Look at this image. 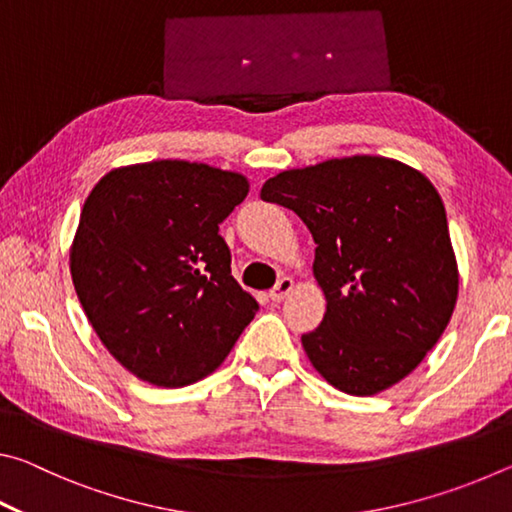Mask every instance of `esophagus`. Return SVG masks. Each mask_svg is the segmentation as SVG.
Segmentation results:
<instances>
[{
  "label": "esophagus",
  "instance_id": "1",
  "mask_svg": "<svg viewBox=\"0 0 512 512\" xmlns=\"http://www.w3.org/2000/svg\"><path fill=\"white\" fill-rule=\"evenodd\" d=\"M291 291H293V280H291V277H282V280H277V284L271 289V293H268V296H271V300L280 302V300L287 298Z\"/></svg>",
  "mask_w": 512,
  "mask_h": 512
}]
</instances>
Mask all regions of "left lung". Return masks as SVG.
Listing matches in <instances>:
<instances>
[{"mask_svg": "<svg viewBox=\"0 0 512 512\" xmlns=\"http://www.w3.org/2000/svg\"><path fill=\"white\" fill-rule=\"evenodd\" d=\"M262 198L296 212L316 241L327 311L302 348L320 375L366 397L418 368L458 296L436 187L397 160L354 155L277 173Z\"/></svg>", "mask_w": 512, "mask_h": 512, "instance_id": "8db88e82", "label": "left lung"}]
</instances>
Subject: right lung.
Segmentation results:
<instances>
[{
  "mask_svg": "<svg viewBox=\"0 0 512 512\" xmlns=\"http://www.w3.org/2000/svg\"><path fill=\"white\" fill-rule=\"evenodd\" d=\"M246 194L239 173L180 160L115 169L94 185L69 266L94 332L133 375L192 384L255 318L219 235Z\"/></svg>",
  "mask_w": 512,
  "mask_h": 512,
  "instance_id": "1",
  "label": "right lung"
}]
</instances>
